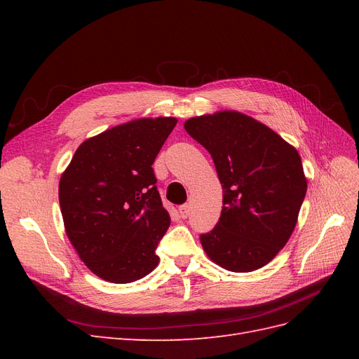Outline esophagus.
Segmentation results:
<instances>
[{
    "instance_id": "esophagus-1",
    "label": "esophagus",
    "mask_w": 359,
    "mask_h": 359,
    "mask_svg": "<svg viewBox=\"0 0 359 359\" xmlns=\"http://www.w3.org/2000/svg\"><path fill=\"white\" fill-rule=\"evenodd\" d=\"M180 215L182 217V219H187V217L190 215V205L189 203H184L180 206Z\"/></svg>"
}]
</instances>
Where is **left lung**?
Here are the masks:
<instances>
[{"label": "left lung", "mask_w": 359, "mask_h": 359, "mask_svg": "<svg viewBox=\"0 0 359 359\" xmlns=\"http://www.w3.org/2000/svg\"><path fill=\"white\" fill-rule=\"evenodd\" d=\"M184 128L211 154L223 189L220 219L201 235L205 253L233 273L262 268L289 241L306 198L298 151L235 111L190 118Z\"/></svg>", "instance_id": "1"}]
</instances>
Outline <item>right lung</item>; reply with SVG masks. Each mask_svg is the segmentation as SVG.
<instances>
[{"mask_svg": "<svg viewBox=\"0 0 359 359\" xmlns=\"http://www.w3.org/2000/svg\"><path fill=\"white\" fill-rule=\"evenodd\" d=\"M177 118H142L86 139L60 180L70 243L95 276L132 283L158 264L156 248L170 217L153 163Z\"/></svg>", "mask_w": 359, "mask_h": 359, "instance_id": "obj_1", "label": "right lung"}]
</instances>
